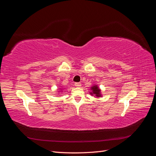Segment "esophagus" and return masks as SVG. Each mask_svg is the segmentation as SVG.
I'll return each mask as SVG.
<instances>
[{
	"label": "esophagus",
	"mask_w": 156,
	"mask_h": 156,
	"mask_svg": "<svg viewBox=\"0 0 156 156\" xmlns=\"http://www.w3.org/2000/svg\"><path fill=\"white\" fill-rule=\"evenodd\" d=\"M75 86L76 87H81V83H75Z\"/></svg>",
	"instance_id": "obj_1"
}]
</instances>
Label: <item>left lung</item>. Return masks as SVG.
<instances>
[{
	"label": "left lung",
	"mask_w": 156,
	"mask_h": 156,
	"mask_svg": "<svg viewBox=\"0 0 156 156\" xmlns=\"http://www.w3.org/2000/svg\"><path fill=\"white\" fill-rule=\"evenodd\" d=\"M89 94L96 98L102 97L101 89L99 88V87L97 85V84H94L93 86L90 87V88Z\"/></svg>",
	"instance_id": "8db88e82"
}]
</instances>
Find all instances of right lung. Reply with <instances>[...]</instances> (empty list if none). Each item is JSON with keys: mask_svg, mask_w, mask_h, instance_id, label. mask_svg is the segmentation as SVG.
Masks as SVG:
<instances>
[{"mask_svg": "<svg viewBox=\"0 0 156 156\" xmlns=\"http://www.w3.org/2000/svg\"><path fill=\"white\" fill-rule=\"evenodd\" d=\"M63 89H64L63 88H59V90L58 91V93H59V92H62L64 91Z\"/></svg>", "mask_w": 156, "mask_h": 156, "instance_id": "obj_1", "label": "right lung"}]
</instances>
